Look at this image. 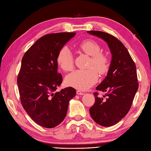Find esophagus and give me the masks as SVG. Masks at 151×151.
Instances as JSON below:
<instances>
[{
	"label": "esophagus",
	"mask_w": 151,
	"mask_h": 151,
	"mask_svg": "<svg viewBox=\"0 0 151 151\" xmlns=\"http://www.w3.org/2000/svg\"><path fill=\"white\" fill-rule=\"evenodd\" d=\"M76 93H77L79 95H82L84 94V93L82 92L81 90H77V91H76Z\"/></svg>",
	"instance_id": "obj_1"
}]
</instances>
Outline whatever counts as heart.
Here are the masks:
<instances>
[{"mask_svg": "<svg viewBox=\"0 0 151 151\" xmlns=\"http://www.w3.org/2000/svg\"><path fill=\"white\" fill-rule=\"evenodd\" d=\"M79 52L89 56L88 69L78 70L67 75L66 84L82 90L89 88L97 82L98 74L105 75L110 68V60L106 54L101 52V47L93 40H85L76 44ZM56 62L63 71H71L74 69V57L67 46L60 48L56 56ZM97 70L96 72V70Z\"/></svg>", "mask_w": 151, "mask_h": 151, "instance_id": "b5f03b06", "label": "heart"}]
</instances>
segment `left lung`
<instances>
[{
	"label": "left lung",
	"instance_id": "1",
	"mask_svg": "<svg viewBox=\"0 0 151 151\" xmlns=\"http://www.w3.org/2000/svg\"><path fill=\"white\" fill-rule=\"evenodd\" d=\"M107 42L112 54L110 69L104 80L96 89L106 92L102 97L93 94L94 104L89 113L95 123L111 127L127 114L139 86L136 67L123 43L112 35L101 31H87Z\"/></svg>",
	"mask_w": 151,
	"mask_h": 151
}]
</instances>
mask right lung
Here are the masks:
<instances>
[{"label": "right lung", "mask_w": 151, "mask_h": 151, "mask_svg": "<svg viewBox=\"0 0 151 151\" xmlns=\"http://www.w3.org/2000/svg\"><path fill=\"white\" fill-rule=\"evenodd\" d=\"M75 32L46 34L24 53L17 76L22 107L35 123L48 129L65 119L69 101L76 90L67 87L57 91L63 81L58 72V52Z\"/></svg>", "instance_id": "1"}]
</instances>
